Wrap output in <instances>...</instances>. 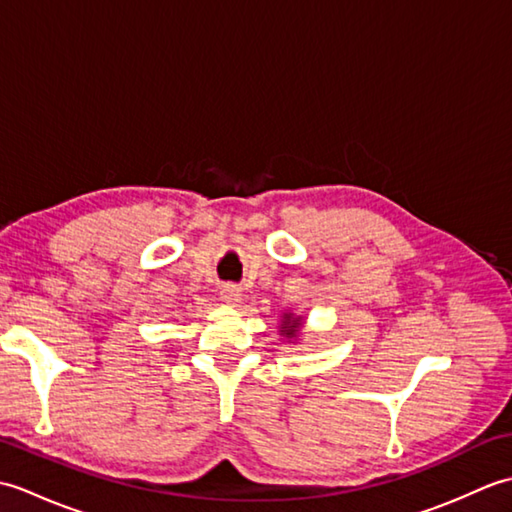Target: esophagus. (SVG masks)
Returning a JSON list of instances; mask_svg holds the SVG:
<instances>
[{
    "instance_id": "34e87169",
    "label": "esophagus",
    "mask_w": 512,
    "mask_h": 512,
    "mask_svg": "<svg viewBox=\"0 0 512 512\" xmlns=\"http://www.w3.org/2000/svg\"><path fill=\"white\" fill-rule=\"evenodd\" d=\"M220 295H222V301L228 303V306H237V303L242 301V290L237 286H224Z\"/></svg>"
}]
</instances>
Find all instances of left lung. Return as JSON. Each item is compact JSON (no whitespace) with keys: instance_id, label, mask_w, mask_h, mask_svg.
I'll return each mask as SVG.
<instances>
[{"instance_id":"8db88e82","label":"left lung","mask_w":512,"mask_h":512,"mask_svg":"<svg viewBox=\"0 0 512 512\" xmlns=\"http://www.w3.org/2000/svg\"><path fill=\"white\" fill-rule=\"evenodd\" d=\"M303 323H306V319H303L301 314L284 312V314H281V319H279V334L284 336L288 343H297Z\"/></svg>"}]
</instances>
